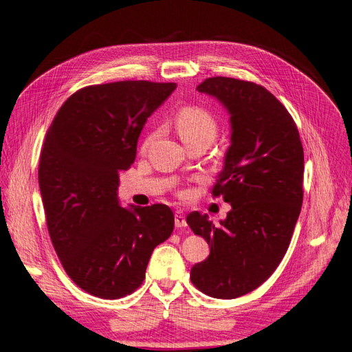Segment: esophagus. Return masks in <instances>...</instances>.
<instances>
[{
    "label": "esophagus",
    "instance_id": "esophagus-1",
    "mask_svg": "<svg viewBox=\"0 0 352 352\" xmlns=\"http://www.w3.org/2000/svg\"><path fill=\"white\" fill-rule=\"evenodd\" d=\"M174 220H175V228H186L187 221H186V215L182 210H177L174 214Z\"/></svg>",
    "mask_w": 352,
    "mask_h": 352
}]
</instances>
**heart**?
Returning a JSON list of instances; mask_svg holds the SVG:
<instances>
[{
    "label": "heart",
    "instance_id": "1",
    "mask_svg": "<svg viewBox=\"0 0 352 352\" xmlns=\"http://www.w3.org/2000/svg\"><path fill=\"white\" fill-rule=\"evenodd\" d=\"M175 128L183 142L199 137H210L214 140L215 132H217V124H215L214 117L199 107H184L175 117ZM155 137L156 133H150L144 141L142 147H148Z\"/></svg>",
    "mask_w": 352,
    "mask_h": 352
}]
</instances>
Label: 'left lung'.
Masks as SVG:
<instances>
[{
	"label": "left lung",
	"mask_w": 352,
	"mask_h": 352,
	"mask_svg": "<svg viewBox=\"0 0 352 352\" xmlns=\"http://www.w3.org/2000/svg\"><path fill=\"white\" fill-rule=\"evenodd\" d=\"M196 89L229 114L230 146L212 195L232 210L219 226L206 214L187 215L211 248L190 279L215 299H235L263 284L290 245L303 201V147L293 117L263 86L211 77Z\"/></svg>",
	"instance_id": "left-lung-1"
}]
</instances>
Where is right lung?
I'll use <instances>...</instances> for the list:
<instances>
[{
    "label": "right lung",
    "mask_w": 352,
    "mask_h": 352,
    "mask_svg": "<svg viewBox=\"0 0 352 352\" xmlns=\"http://www.w3.org/2000/svg\"><path fill=\"white\" fill-rule=\"evenodd\" d=\"M175 87L142 80L85 87L44 138L38 184L52 244L68 276L101 299L137 290L153 250L174 230L169 206L124 208L117 190L144 124Z\"/></svg>",
    "instance_id": "1"
}]
</instances>
